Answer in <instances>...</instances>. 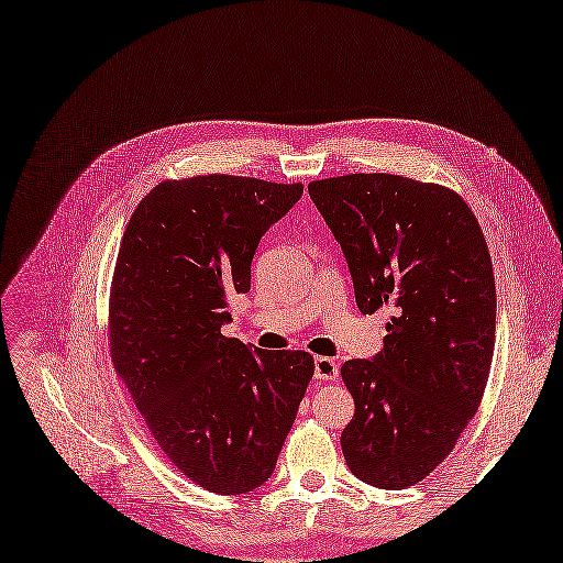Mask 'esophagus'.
Wrapping results in <instances>:
<instances>
[{"label": "esophagus", "instance_id": "34e87169", "mask_svg": "<svg viewBox=\"0 0 563 563\" xmlns=\"http://www.w3.org/2000/svg\"><path fill=\"white\" fill-rule=\"evenodd\" d=\"M314 377L320 382H329L338 377V363L329 356H317L314 358Z\"/></svg>", "mask_w": 563, "mask_h": 563}]
</instances>
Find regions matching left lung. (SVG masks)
<instances>
[{"instance_id": "8db88e82", "label": "left lung", "mask_w": 563, "mask_h": 563, "mask_svg": "<svg viewBox=\"0 0 563 563\" xmlns=\"http://www.w3.org/2000/svg\"><path fill=\"white\" fill-rule=\"evenodd\" d=\"M308 192L350 264L363 314L390 310L384 350L340 368L354 417L340 434L363 483L400 490L453 451L495 352L493 260L474 211L446 186L342 175Z\"/></svg>"}]
</instances>
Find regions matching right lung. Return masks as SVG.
Returning a JSON list of instances; mask_svg holds the SVG:
<instances>
[{"label":"right lung","instance_id":"right-lung-1","mask_svg":"<svg viewBox=\"0 0 563 563\" xmlns=\"http://www.w3.org/2000/svg\"><path fill=\"white\" fill-rule=\"evenodd\" d=\"M301 184L167 179L133 211L110 287V354L156 444L209 493L243 495L276 470L314 361L221 333L230 295L251 289L262 234Z\"/></svg>","mask_w":563,"mask_h":563}]
</instances>
